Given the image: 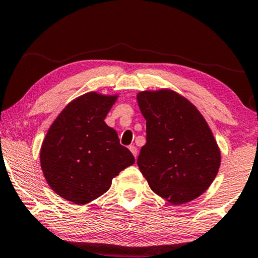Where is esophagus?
Instances as JSON below:
<instances>
[{
  "label": "esophagus",
  "instance_id": "1",
  "mask_svg": "<svg viewBox=\"0 0 258 258\" xmlns=\"http://www.w3.org/2000/svg\"><path fill=\"white\" fill-rule=\"evenodd\" d=\"M128 149H130V151H131V152H132L133 156H135V158H137V156H138V149H137V147H136L135 145H131V146L128 147Z\"/></svg>",
  "mask_w": 258,
  "mask_h": 258
}]
</instances>
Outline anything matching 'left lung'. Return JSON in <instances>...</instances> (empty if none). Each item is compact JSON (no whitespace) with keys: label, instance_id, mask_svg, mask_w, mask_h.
I'll return each mask as SVG.
<instances>
[{"label":"left lung","instance_id":"obj_1","mask_svg":"<svg viewBox=\"0 0 258 258\" xmlns=\"http://www.w3.org/2000/svg\"><path fill=\"white\" fill-rule=\"evenodd\" d=\"M137 100L146 120V144L137 163L151 190L173 205L198 198L221 165V151L204 116L167 88L140 92Z\"/></svg>","mask_w":258,"mask_h":258}]
</instances>
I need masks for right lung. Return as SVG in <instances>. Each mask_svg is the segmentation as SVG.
<instances>
[{
  "label": "right lung",
  "instance_id": "obj_1",
  "mask_svg": "<svg viewBox=\"0 0 258 258\" xmlns=\"http://www.w3.org/2000/svg\"><path fill=\"white\" fill-rule=\"evenodd\" d=\"M118 95L89 92L71 101L51 123L40 151L51 190L74 204H87L111 187L120 171L135 164L105 118Z\"/></svg>",
  "mask_w": 258,
  "mask_h": 258
}]
</instances>
